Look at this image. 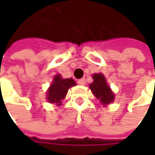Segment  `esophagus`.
<instances>
[{
    "label": "esophagus",
    "instance_id": "esophagus-1",
    "mask_svg": "<svg viewBox=\"0 0 155 155\" xmlns=\"http://www.w3.org/2000/svg\"><path fill=\"white\" fill-rule=\"evenodd\" d=\"M77 83L78 84H80V85H84L85 84V80H84V78H81V79H78L77 81Z\"/></svg>",
    "mask_w": 155,
    "mask_h": 155
}]
</instances>
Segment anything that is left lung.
<instances>
[{
	"mask_svg": "<svg viewBox=\"0 0 155 155\" xmlns=\"http://www.w3.org/2000/svg\"><path fill=\"white\" fill-rule=\"evenodd\" d=\"M92 78L94 82L91 84H90V89L91 90L94 96L99 99L103 105L112 103L115 96L111 91L110 86L107 84L104 75L101 73H96L93 75Z\"/></svg>",
	"mask_w": 155,
	"mask_h": 155,
	"instance_id": "left-lung-1",
	"label": "left lung"
}]
</instances>
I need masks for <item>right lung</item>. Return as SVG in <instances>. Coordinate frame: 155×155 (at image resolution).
Masks as SVG:
<instances>
[{
    "instance_id": "obj_1",
    "label": "right lung",
    "mask_w": 155,
    "mask_h": 155,
    "mask_svg": "<svg viewBox=\"0 0 155 155\" xmlns=\"http://www.w3.org/2000/svg\"><path fill=\"white\" fill-rule=\"evenodd\" d=\"M75 85L76 83L72 78L63 79L60 75H56L49 90L47 91L46 97L48 102L51 104H57V105H60L62 100L64 99L68 92L69 89Z\"/></svg>"
}]
</instances>
